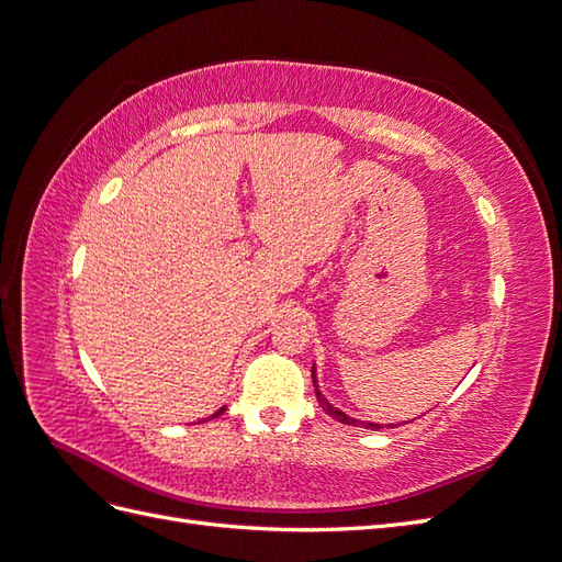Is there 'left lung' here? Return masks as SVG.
<instances>
[{"label": "left lung", "mask_w": 562, "mask_h": 562, "mask_svg": "<svg viewBox=\"0 0 562 562\" xmlns=\"http://www.w3.org/2000/svg\"><path fill=\"white\" fill-rule=\"evenodd\" d=\"M312 378H314V389H316V398H318V403H321V407L323 411H326L333 419H337V422H342V424H349V427H368V429H382V424H372V422H359V419H353V417H349V415H345V413H339L337 407H333L326 398H323V394L318 391V386H316V375L312 372Z\"/></svg>", "instance_id": "left-lung-1"}]
</instances>
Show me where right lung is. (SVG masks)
Instances as JSON below:
<instances>
[{"label": "right lung", "instance_id": "right-lung-1", "mask_svg": "<svg viewBox=\"0 0 562 562\" xmlns=\"http://www.w3.org/2000/svg\"><path fill=\"white\" fill-rule=\"evenodd\" d=\"M225 411H227V407H220V411H217V413H215V415H213V417H217V415H223V413H225Z\"/></svg>", "mask_w": 562, "mask_h": 562}]
</instances>
